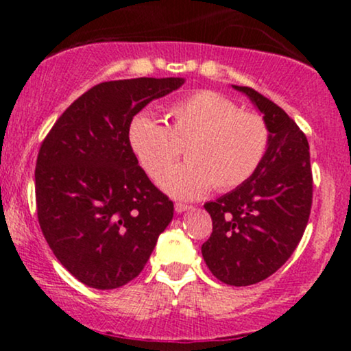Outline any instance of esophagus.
<instances>
[{"label": "esophagus", "mask_w": 351, "mask_h": 351, "mask_svg": "<svg viewBox=\"0 0 351 351\" xmlns=\"http://www.w3.org/2000/svg\"><path fill=\"white\" fill-rule=\"evenodd\" d=\"M193 206L191 204H184V203H175V211L176 213H184V211H189Z\"/></svg>", "instance_id": "obj_1"}]
</instances>
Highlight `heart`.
<instances>
[{"mask_svg":"<svg viewBox=\"0 0 351 351\" xmlns=\"http://www.w3.org/2000/svg\"><path fill=\"white\" fill-rule=\"evenodd\" d=\"M269 140L263 117L211 90L168 107L165 125L147 114L128 125V145L153 181L162 178L181 150L186 162L173 167L162 184L184 199L199 198L211 186L221 193L239 188L261 167Z\"/></svg>","mask_w":351,"mask_h":351,"instance_id":"obj_1","label":"heart"}]
</instances>
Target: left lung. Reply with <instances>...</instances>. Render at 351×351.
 Masks as SVG:
<instances>
[{
	"label": "left lung",
	"mask_w": 351,
	"mask_h": 351,
	"mask_svg": "<svg viewBox=\"0 0 351 351\" xmlns=\"http://www.w3.org/2000/svg\"><path fill=\"white\" fill-rule=\"evenodd\" d=\"M256 104L269 127V148L257 171L234 191L204 204L213 232L201 252L216 279L244 287L287 263L307 228L313 178L307 136L272 100L232 86Z\"/></svg>",
	"instance_id": "8db88e82"
}]
</instances>
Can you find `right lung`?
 Returning a JSON list of instances; mask_svg holds the SVG:
<instances>
[{
  "label": "right lung",
  "mask_w": 351,
  "mask_h": 351,
  "mask_svg": "<svg viewBox=\"0 0 351 351\" xmlns=\"http://www.w3.org/2000/svg\"><path fill=\"white\" fill-rule=\"evenodd\" d=\"M180 77L110 80L66 108L36 162V211L51 251L75 279L110 291L134 280L173 219L128 145V125Z\"/></svg>",
  "instance_id": "add662e5"
}]
</instances>
